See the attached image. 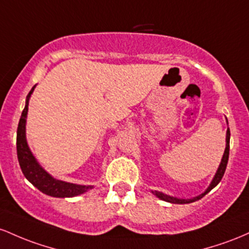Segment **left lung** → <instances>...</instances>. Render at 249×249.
<instances>
[{
    "label": "left lung",
    "instance_id": "1",
    "mask_svg": "<svg viewBox=\"0 0 249 249\" xmlns=\"http://www.w3.org/2000/svg\"><path fill=\"white\" fill-rule=\"evenodd\" d=\"M230 139H231V132H230V128L227 129V135H226V149H225V153H223V156L221 159V163H220L219 168H217L216 173H215V177L213 178V180H212L211 185L207 189H206L205 193H202V194L199 195V196H195L193 197V199H178V197H174V196H169V195H166L163 194V193L161 192H152L153 194L156 195V196L159 197V199L163 200V201H167V202H170V203H191V202H194V201H197L200 199H202L203 196H205L207 193H209L212 191V189L214 188L215 186L217 185V183L221 181V178L223 177V174H225V170H226V167H227V162H228V158H230Z\"/></svg>",
    "mask_w": 249,
    "mask_h": 249
}]
</instances>
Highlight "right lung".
Instances as JSON below:
<instances>
[{
	"instance_id": "add662e5",
	"label": "right lung",
	"mask_w": 249,
	"mask_h": 249,
	"mask_svg": "<svg viewBox=\"0 0 249 249\" xmlns=\"http://www.w3.org/2000/svg\"><path fill=\"white\" fill-rule=\"evenodd\" d=\"M34 87L27 95L26 107L22 111L21 119H19L18 127V138H16V148H18V159L19 167H21L22 173L26 178L33 186H35L38 191L44 194L50 195L54 197H72L76 195L83 194L89 189L93 188V186H82L75 185V183L64 182V181L56 180L48 174L40 166L34 155L30 152L28 147L26 139V119L28 114V105H29L30 95L34 91Z\"/></svg>"
}]
</instances>
